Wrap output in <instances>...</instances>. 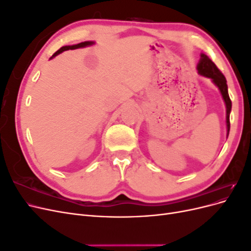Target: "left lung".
<instances>
[{
	"label": "left lung",
	"instance_id": "obj_1",
	"mask_svg": "<svg viewBox=\"0 0 251 251\" xmlns=\"http://www.w3.org/2000/svg\"><path fill=\"white\" fill-rule=\"evenodd\" d=\"M197 69L200 75H203L205 77H208L212 80V82L219 88L220 92L222 94V97L224 100L225 105H226V126H227V136L229 134L230 128V121H229V114L231 111V100L228 95V88H227L226 78L222 72L220 71L215 63H212V60L205 54H201V58L197 66Z\"/></svg>",
	"mask_w": 251,
	"mask_h": 251
}]
</instances>
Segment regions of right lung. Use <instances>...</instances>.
<instances>
[{"instance_id": "1", "label": "right lung", "mask_w": 251, "mask_h": 251, "mask_svg": "<svg viewBox=\"0 0 251 251\" xmlns=\"http://www.w3.org/2000/svg\"><path fill=\"white\" fill-rule=\"evenodd\" d=\"M94 42H82V43H79V44H76V45H72V46H64L60 49H58L54 54H53L50 58H53L54 56L58 55L59 53H62L64 51H67V50H74V49H78V48H83V47H87V46H91V45H93Z\"/></svg>"}]
</instances>
